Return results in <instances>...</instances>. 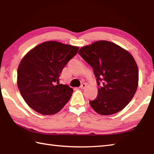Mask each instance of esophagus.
Here are the masks:
<instances>
[{
  "mask_svg": "<svg viewBox=\"0 0 154 154\" xmlns=\"http://www.w3.org/2000/svg\"><path fill=\"white\" fill-rule=\"evenodd\" d=\"M86 84L85 83H83L82 85H81L80 87H79V88L80 89H85V87H86Z\"/></svg>",
  "mask_w": 154,
  "mask_h": 154,
  "instance_id": "esophagus-1",
  "label": "esophagus"
}]
</instances>
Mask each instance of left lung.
<instances>
[{
    "label": "left lung",
    "instance_id": "obj_1",
    "mask_svg": "<svg viewBox=\"0 0 154 154\" xmlns=\"http://www.w3.org/2000/svg\"><path fill=\"white\" fill-rule=\"evenodd\" d=\"M79 55L92 67L98 95L89 104L100 115H112L130 102L137 88L139 73L134 57L118 45L99 41L81 47Z\"/></svg>",
    "mask_w": 154,
    "mask_h": 154
}]
</instances>
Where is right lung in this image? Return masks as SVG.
<instances>
[{
  "label": "right lung",
  "instance_id": "add662e5",
  "mask_svg": "<svg viewBox=\"0 0 154 154\" xmlns=\"http://www.w3.org/2000/svg\"><path fill=\"white\" fill-rule=\"evenodd\" d=\"M79 47L57 41L38 45L23 57L17 71V85L29 106L43 115H53L70 99L73 89L59 84L61 72Z\"/></svg>",
  "mask_w": 154,
  "mask_h": 154
}]
</instances>
